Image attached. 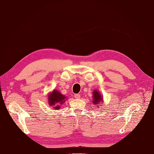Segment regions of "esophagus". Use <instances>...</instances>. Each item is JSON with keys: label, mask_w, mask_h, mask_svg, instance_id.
<instances>
[{"label": "esophagus", "mask_w": 154, "mask_h": 154, "mask_svg": "<svg viewBox=\"0 0 154 154\" xmlns=\"http://www.w3.org/2000/svg\"><path fill=\"white\" fill-rule=\"evenodd\" d=\"M74 97L76 99H80V94H75Z\"/></svg>", "instance_id": "1"}]
</instances>
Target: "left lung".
<instances>
[{
	"instance_id": "obj_1",
	"label": "left lung",
	"mask_w": 154,
	"mask_h": 154,
	"mask_svg": "<svg viewBox=\"0 0 154 154\" xmlns=\"http://www.w3.org/2000/svg\"><path fill=\"white\" fill-rule=\"evenodd\" d=\"M93 97H94V101H93L94 104L97 105L98 103H101L102 100H103V98H102V97H101V95L97 91L95 90L93 92Z\"/></svg>"
}]
</instances>
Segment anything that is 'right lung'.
Here are the masks:
<instances>
[{"instance_id":"obj_1","label":"right lung","mask_w":154,"mask_h":154,"mask_svg":"<svg viewBox=\"0 0 154 154\" xmlns=\"http://www.w3.org/2000/svg\"><path fill=\"white\" fill-rule=\"evenodd\" d=\"M66 97L61 94L60 92L57 90H54L49 95V103L50 105H53L54 109H58L60 107V105L63 103L65 101Z\"/></svg>"}]
</instances>
